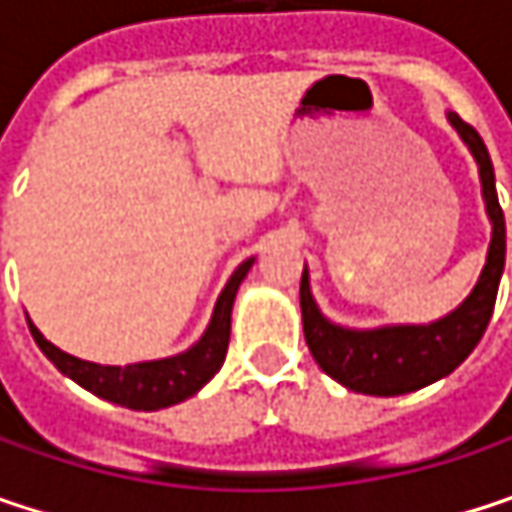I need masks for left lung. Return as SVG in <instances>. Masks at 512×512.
Returning a JSON list of instances; mask_svg holds the SVG:
<instances>
[{
	"label": "left lung",
	"mask_w": 512,
	"mask_h": 512,
	"mask_svg": "<svg viewBox=\"0 0 512 512\" xmlns=\"http://www.w3.org/2000/svg\"><path fill=\"white\" fill-rule=\"evenodd\" d=\"M448 121L477 159L483 201H486V213L492 222V243H489L486 266L460 308L430 326H382V329H364V332L344 329V326L329 323L320 314L311 296L308 269L302 272L299 305H302L305 344L311 356L317 358V364L323 367V373H329L332 379H338L341 385H347L358 394L394 397V394L418 391L448 376L480 344L489 326L492 308H495L498 281H501L504 255H507V228H504V213H501L498 192H495L492 159L471 124H465L457 112H448Z\"/></svg>",
	"instance_id": "8db88e82"
}]
</instances>
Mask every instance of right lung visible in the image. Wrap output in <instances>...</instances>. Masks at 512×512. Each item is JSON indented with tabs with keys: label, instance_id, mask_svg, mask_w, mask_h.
I'll return each mask as SVG.
<instances>
[{
	"label": "right lung",
	"instance_id": "right-lung-1",
	"mask_svg": "<svg viewBox=\"0 0 512 512\" xmlns=\"http://www.w3.org/2000/svg\"><path fill=\"white\" fill-rule=\"evenodd\" d=\"M252 263H255V257L243 260L234 269L231 281L219 293V302L213 308V320H210L207 332L201 335V341L195 347H189L180 356L112 367V364L82 361V358L58 350L35 329L32 320H29V332H32L35 344L41 347V353L50 358L64 376H70L73 382H79L91 394H97L109 403L136 409V412L165 409V406L183 403L186 397L201 391L219 373L225 353H228V341H231V308H234L237 290H240L246 272L252 269Z\"/></svg>",
	"mask_w": 512,
	"mask_h": 512
}]
</instances>
